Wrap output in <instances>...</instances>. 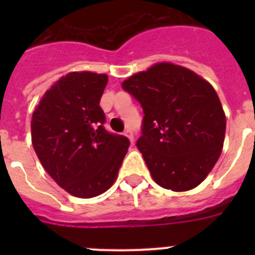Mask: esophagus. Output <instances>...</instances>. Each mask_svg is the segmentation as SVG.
I'll list each match as a JSON object with an SVG mask.
<instances>
[{
    "instance_id": "34e87169",
    "label": "esophagus",
    "mask_w": 255,
    "mask_h": 255,
    "mask_svg": "<svg viewBox=\"0 0 255 255\" xmlns=\"http://www.w3.org/2000/svg\"><path fill=\"white\" fill-rule=\"evenodd\" d=\"M124 135H125V136H128V138H129V140L131 141V144L134 143V135H132L131 130H125V132H124Z\"/></svg>"
}]
</instances>
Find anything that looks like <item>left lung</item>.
<instances>
[{
  "instance_id": "left-lung-1",
  "label": "left lung",
  "mask_w": 255,
  "mask_h": 255,
  "mask_svg": "<svg viewBox=\"0 0 255 255\" xmlns=\"http://www.w3.org/2000/svg\"><path fill=\"white\" fill-rule=\"evenodd\" d=\"M123 89L143 108L136 147L153 180L173 191L199 185L220 158L226 131L213 87L186 67L161 62L130 76Z\"/></svg>"
}]
</instances>
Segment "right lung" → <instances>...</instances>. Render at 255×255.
Segmentation results:
<instances>
[{
	"label": "right lung",
	"instance_id": "1",
	"mask_svg": "<svg viewBox=\"0 0 255 255\" xmlns=\"http://www.w3.org/2000/svg\"><path fill=\"white\" fill-rule=\"evenodd\" d=\"M105 74L69 73L44 93L31 117V143L44 170L67 193L93 198L111 188L129 139L105 129Z\"/></svg>",
	"mask_w": 255,
	"mask_h": 255
}]
</instances>
